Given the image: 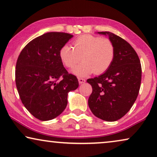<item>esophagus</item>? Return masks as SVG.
Here are the masks:
<instances>
[{
	"label": "esophagus",
	"instance_id": "esophagus-1",
	"mask_svg": "<svg viewBox=\"0 0 157 157\" xmlns=\"http://www.w3.org/2000/svg\"><path fill=\"white\" fill-rule=\"evenodd\" d=\"M78 81H79V83H80V84H82V83L85 82V80L83 78H78Z\"/></svg>",
	"mask_w": 157,
	"mask_h": 157
}]
</instances>
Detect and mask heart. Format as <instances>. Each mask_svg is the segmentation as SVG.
<instances>
[{
    "instance_id": "heart-1",
    "label": "heart",
    "mask_w": 157,
    "mask_h": 157,
    "mask_svg": "<svg viewBox=\"0 0 157 157\" xmlns=\"http://www.w3.org/2000/svg\"><path fill=\"white\" fill-rule=\"evenodd\" d=\"M59 59L66 67L72 69L82 58V63L72 70L79 77L94 72L103 73L110 67L115 57V47L109 39L85 34L73 41V47L63 45L59 52Z\"/></svg>"
}]
</instances>
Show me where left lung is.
<instances>
[{"instance_id": "obj_1", "label": "left lung", "mask_w": 157, "mask_h": 157, "mask_svg": "<svg viewBox=\"0 0 157 157\" xmlns=\"http://www.w3.org/2000/svg\"><path fill=\"white\" fill-rule=\"evenodd\" d=\"M98 33L108 35L115 47V57L103 74L87 80L93 87L88 105L98 118L116 121L129 111L139 95L141 62L133 48L124 39L109 31Z\"/></svg>"}]
</instances>
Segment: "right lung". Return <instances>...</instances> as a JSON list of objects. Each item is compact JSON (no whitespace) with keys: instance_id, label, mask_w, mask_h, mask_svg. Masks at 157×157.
<instances>
[{"instance_id":"add662e5","label":"right lung","mask_w":157,"mask_h":157,"mask_svg":"<svg viewBox=\"0 0 157 157\" xmlns=\"http://www.w3.org/2000/svg\"><path fill=\"white\" fill-rule=\"evenodd\" d=\"M73 36L48 32L27 44L18 56L16 85L21 100L40 121L59 116L67 105V95L79 86L76 76L69 74L59 57L60 48Z\"/></svg>"}]
</instances>
